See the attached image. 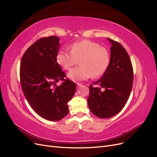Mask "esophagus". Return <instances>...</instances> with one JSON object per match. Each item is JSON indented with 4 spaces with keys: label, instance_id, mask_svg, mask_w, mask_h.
I'll return each mask as SVG.
<instances>
[{
    "label": "esophagus",
    "instance_id": "34e87169",
    "mask_svg": "<svg viewBox=\"0 0 157 157\" xmlns=\"http://www.w3.org/2000/svg\"><path fill=\"white\" fill-rule=\"evenodd\" d=\"M77 85L78 86V87H80L82 86V84L81 83H77Z\"/></svg>",
    "mask_w": 157,
    "mask_h": 157
}]
</instances>
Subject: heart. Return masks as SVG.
I'll list each match as a JSON object with an SVG mask.
<instances>
[{
    "label": "heart",
    "mask_w": 157,
    "mask_h": 157,
    "mask_svg": "<svg viewBox=\"0 0 157 157\" xmlns=\"http://www.w3.org/2000/svg\"><path fill=\"white\" fill-rule=\"evenodd\" d=\"M70 52L59 50L56 55V62L65 70H69L78 61L80 66L71 69L67 77L73 81H81L90 77L103 75L110 64L109 50L98 42L83 40L70 46Z\"/></svg>",
    "instance_id": "obj_1"
}]
</instances>
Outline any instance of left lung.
<instances>
[{
  "label": "left lung",
  "mask_w": 157,
  "mask_h": 157,
  "mask_svg": "<svg viewBox=\"0 0 157 157\" xmlns=\"http://www.w3.org/2000/svg\"><path fill=\"white\" fill-rule=\"evenodd\" d=\"M111 42V61L102 77L89 86L88 105L90 110L101 118H110L124 107L132 91L134 73L130 57L120 43ZM103 88V91L101 89Z\"/></svg>",
  "instance_id": "left-lung-1"
}]
</instances>
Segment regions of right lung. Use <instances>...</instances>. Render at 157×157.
<instances>
[{
	"label": "right lung",
	"mask_w": 157,
	"mask_h": 157,
	"mask_svg": "<svg viewBox=\"0 0 157 157\" xmlns=\"http://www.w3.org/2000/svg\"><path fill=\"white\" fill-rule=\"evenodd\" d=\"M59 47V37L41 38L25 52L20 64V82L28 103L38 115L51 121L69 113L67 103L77 88L75 82L64 79L65 74L56 62ZM60 80L64 82L58 86Z\"/></svg>",
	"instance_id": "obj_1"
}]
</instances>
